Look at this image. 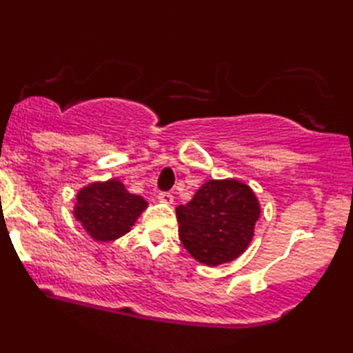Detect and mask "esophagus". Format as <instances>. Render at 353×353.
Masks as SVG:
<instances>
[{"label":"esophagus","mask_w":353,"mask_h":353,"mask_svg":"<svg viewBox=\"0 0 353 353\" xmlns=\"http://www.w3.org/2000/svg\"><path fill=\"white\" fill-rule=\"evenodd\" d=\"M159 199H160V203L172 204V199H174V196H172L170 192H161V193H159Z\"/></svg>","instance_id":"34e87169"}]
</instances>
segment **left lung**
<instances>
[{"mask_svg": "<svg viewBox=\"0 0 353 353\" xmlns=\"http://www.w3.org/2000/svg\"><path fill=\"white\" fill-rule=\"evenodd\" d=\"M176 215L183 248L201 264L215 267L248 248L261 207L247 183L225 179L207 181Z\"/></svg>", "mask_w": 353, "mask_h": 353, "instance_id": "obj_1", "label": "left lung"}]
</instances>
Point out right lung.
I'll list each match as a JSON object with an SVG mask.
<instances>
[{
  "label": "right lung",
  "mask_w": 353,
  "mask_h": 353,
  "mask_svg": "<svg viewBox=\"0 0 353 353\" xmlns=\"http://www.w3.org/2000/svg\"><path fill=\"white\" fill-rule=\"evenodd\" d=\"M148 203L128 193L117 179L92 182L77 193L74 215L97 242H110L124 236L135 225Z\"/></svg>",
  "instance_id": "add662e5"
}]
</instances>
